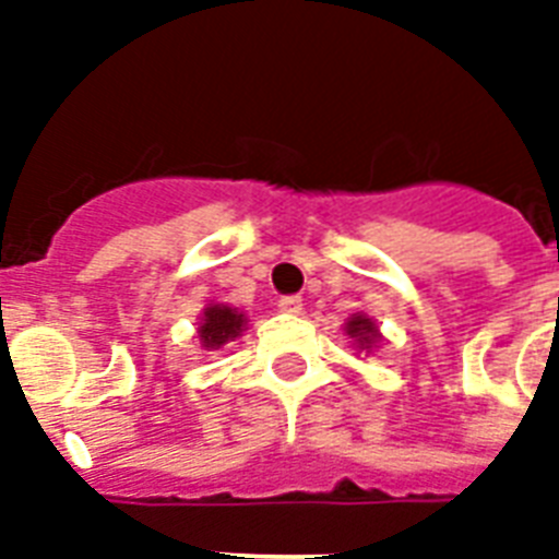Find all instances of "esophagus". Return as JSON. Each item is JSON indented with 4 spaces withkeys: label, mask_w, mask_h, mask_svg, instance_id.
I'll return each mask as SVG.
<instances>
[{
    "label": "esophagus",
    "mask_w": 559,
    "mask_h": 559,
    "mask_svg": "<svg viewBox=\"0 0 559 559\" xmlns=\"http://www.w3.org/2000/svg\"><path fill=\"white\" fill-rule=\"evenodd\" d=\"M278 310L287 316H298L301 310H305V305H301V298L298 296H284L278 298Z\"/></svg>",
    "instance_id": "1"
}]
</instances>
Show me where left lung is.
<instances>
[{
    "instance_id": "1",
    "label": "left lung",
    "mask_w": 559,
    "mask_h": 559,
    "mask_svg": "<svg viewBox=\"0 0 559 559\" xmlns=\"http://www.w3.org/2000/svg\"><path fill=\"white\" fill-rule=\"evenodd\" d=\"M342 331H345V336L354 342V348H357L359 354H366V357L371 354V350L380 348L382 333H380V328H377V322H373L371 316L354 313L348 322H345V328H342Z\"/></svg>"
}]
</instances>
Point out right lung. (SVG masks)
I'll use <instances>...</instances> for the list:
<instances>
[{
    "label": "right lung",
    "instance_id": "1",
    "mask_svg": "<svg viewBox=\"0 0 559 559\" xmlns=\"http://www.w3.org/2000/svg\"><path fill=\"white\" fill-rule=\"evenodd\" d=\"M246 328H249V319L243 310L211 301L202 307L200 322H197V342L202 350H219L228 342L240 340Z\"/></svg>",
    "mask_w": 559,
    "mask_h": 559
}]
</instances>
